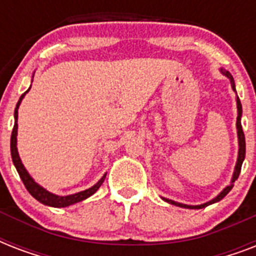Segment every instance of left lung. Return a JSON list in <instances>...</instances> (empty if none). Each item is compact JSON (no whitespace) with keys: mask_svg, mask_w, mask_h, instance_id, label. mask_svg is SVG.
<instances>
[{"mask_svg":"<svg viewBox=\"0 0 256 256\" xmlns=\"http://www.w3.org/2000/svg\"><path fill=\"white\" fill-rule=\"evenodd\" d=\"M224 76H226L231 82V88L232 90L235 92V82H234V78L231 76L227 70H223L220 69ZM236 108H238V116H236V128H238V142H239V152H238V160H236V164H235V170H234V174H232V179H231V184L230 186H226L223 188V191H220V194L216 195L212 200L207 203H203V204H198V206H188V204H183V203H178V202H174V200H171V199L168 198H162L164 200H166L168 203H171V204H175V206L178 207H184V208H203V207L208 206V204H212L215 202H219V200H222L224 196H226L228 192L231 191L232 186H234V182L238 179L239 174H240V168H242V164L243 160H244V156H246V140H244V132H243V128H242V124H240V118H242V104H240V100H239V96H236Z\"/></svg>","mask_w":256,"mask_h":256,"instance_id":"left-lung-1","label":"left lung"}]
</instances>
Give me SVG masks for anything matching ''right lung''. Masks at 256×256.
I'll use <instances>...</instances> for the list:
<instances>
[{"mask_svg":"<svg viewBox=\"0 0 256 256\" xmlns=\"http://www.w3.org/2000/svg\"><path fill=\"white\" fill-rule=\"evenodd\" d=\"M30 90V88L26 90L24 94L21 96L20 100L17 102V106H16V110H14V128L13 132H12V138H10V152H12V160H13V164L17 168L18 174L21 176L22 182L25 184L26 190L29 191L30 195L36 198L38 202H41L42 204H46V206H52V207H68L70 204H74V203H78L84 200V199L92 196L94 192H96L98 188L100 187V184L104 183V178H106V174L102 176V178L98 180V182L94 184L92 187L88 188L85 191H81V192H77V194H72V195H66V196H61V195H56L52 194L50 191L45 190L44 187L40 186L38 183L34 182V179L29 175V172L26 171V168H24L21 160H20V156H18V150H17V118H18V108L21 104L22 98L25 96V94Z\"/></svg>","mask_w":256,"mask_h":256,"instance_id":"add662e5","label":"right lung"}]
</instances>
